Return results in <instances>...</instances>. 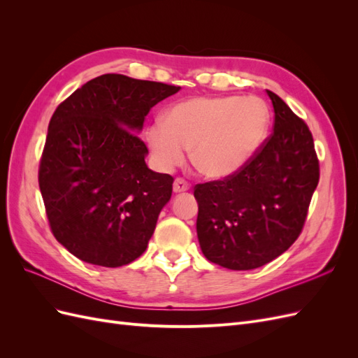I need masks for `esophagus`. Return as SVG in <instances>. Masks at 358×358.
<instances>
[{
    "instance_id": "obj_1",
    "label": "esophagus",
    "mask_w": 358,
    "mask_h": 358,
    "mask_svg": "<svg viewBox=\"0 0 358 358\" xmlns=\"http://www.w3.org/2000/svg\"><path fill=\"white\" fill-rule=\"evenodd\" d=\"M189 189V183L187 180H183L180 178H178L175 180V183H173V191L175 192H185Z\"/></svg>"
}]
</instances>
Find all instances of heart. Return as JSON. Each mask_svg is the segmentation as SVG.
Masks as SVG:
<instances>
[{
    "instance_id": "heart-1",
    "label": "heart",
    "mask_w": 358,
    "mask_h": 358,
    "mask_svg": "<svg viewBox=\"0 0 358 358\" xmlns=\"http://www.w3.org/2000/svg\"><path fill=\"white\" fill-rule=\"evenodd\" d=\"M268 124V109L258 96H196L170 107L164 121L146 129V142L161 170L180 166L191 148V161L199 171L224 179L254 158Z\"/></svg>"
}]
</instances>
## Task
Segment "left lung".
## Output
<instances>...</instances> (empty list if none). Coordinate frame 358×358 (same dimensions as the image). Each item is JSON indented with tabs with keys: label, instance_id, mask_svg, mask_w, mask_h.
<instances>
[{
	"label": "left lung",
	"instance_id": "8db88e82",
	"mask_svg": "<svg viewBox=\"0 0 358 358\" xmlns=\"http://www.w3.org/2000/svg\"><path fill=\"white\" fill-rule=\"evenodd\" d=\"M273 133L248 164L222 180L199 183L197 236L209 262L251 270L297 241L320 180L312 133L282 99L267 91Z\"/></svg>",
	"mask_w": 358,
	"mask_h": 358
}]
</instances>
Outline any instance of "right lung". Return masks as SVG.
I'll use <instances>...</instances> for the list:
<instances>
[{
  "instance_id": "obj_1",
  "label": "right lung",
  "mask_w": 358,
  "mask_h": 358,
  "mask_svg": "<svg viewBox=\"0 0 358 358\" xmlns=\"http://www.w3.org/2000/svg\"><path fill=\"white\" fill-rule=\"evenodd\" d=\"M179 90L103 74L52 115L38 185L53 236L82 262L121 267L146 251L173 178L148 169V148L136 133Z\"/></svg>"
}]
</instances>
